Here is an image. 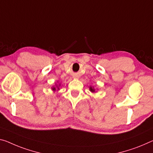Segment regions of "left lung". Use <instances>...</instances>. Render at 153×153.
<instances>
[{
  "mask_svg": "<svg viewBox=\"0 0 153 153\" xmlns=\"http://www.w3.org/2000/svg\"><path fill=\"white\" fill-rule=\"evenodd\" d=\"M90 90L91 91H92V92H94V89L91 88H90Z\"/></svg>",
  "mask_w": 153,
  "mask_h": 153,
  "instance_id": "left-lung-1",
  "label": "left lung"
}]
</instances>
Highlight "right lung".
Segmentation results:
<instances>
[{"label": "right lung", "mask_w": 153, "mask_h": 153, "mask_svg": "<svg viewBox=\"0 0 153 153\" xmlns=\"http://www.w3.org/2000/svg\"><path fill=\"white\" fill-rule=\"evenodd\" d=\"M57 88H58V87H57ZM53 90H55V88H53Z\"/></svg>", "instance_id": "obj_1"}]
</instances>
